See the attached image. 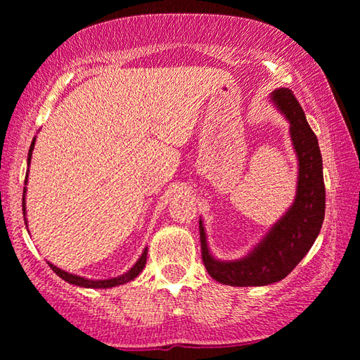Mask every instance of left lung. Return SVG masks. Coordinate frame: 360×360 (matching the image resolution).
Returning a JSON list of instances; mask_svg holds the SVG:
<instances>
[{
    "instance_id": "1",
    "label": "left lung",
    "mask_w": 360,
    "mask_h": 360,
    "mask_svg": "<svg viewBox=\"0 0 360 360\" xmlns=\"http://www.w3.org/2000/svg\"><path fill=\"white\" fill-rule=\"evenodd\" d=\"M270 100L290 123L291 145L298 160L296 195L293 204L271 225L262 240L237 260H219L210 253L204 222L199 219L205 270L224 285L266 286L283 280L309 252L323 227L326 189L318 138L290 89L273 90Z\"/></svg>"
}]
</instances>
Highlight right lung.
Here are the masks:
<instances>
[{
    "instance_id": "right-lung-1",
    "label": "right lung",
    "mask_w": 360,
    "mask_h": 360,
    "mask_svg": "<svg viewBox=\"0 0 360 360\" xmlns=\"http://www.w3.org/2000/svg\"><path fill=\"white\" fill-rule=\"evenodd\" d=\"M34 145H36V136L32 138L30 153H27V167H30V165H31V158H32V150H34ZM27 174H30V169H27V172H26V181H24V184H27ZM26 191L27 189L24 188V191H22V214L24 215H26ZM26 227H27V219H26ZM146 255H148V248L145 247V250H143L141 257L138 258V262L130 268V270H128L127 273H123V275H120V276L108 278V280H90V278H84V276L74 275V273L60 270V268L52 265L51 262H47V265L52 268V271H54L57 276H60L62 280L67 281V283L75 285V286H82V288L107 290V288H113V286L124 285V283H128V281L135 280V278L140 275V273L143 271V268H145V265H146Z\"/></svg>"
}]
</instances>
